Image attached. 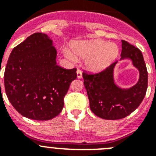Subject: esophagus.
Listing matches in <instances>:
<instances>
[{"mask_svg":"<svg viewBox=\"0 0 156 156\" xmlns=\"http://www.w3.org/2000/svg\"><path fill=\"white\" fill-rule=\"evenodd\" d=\"M76 75H77V78H78V79H81V78H82V72H81L80 69H77L76 70Z\"/></svg>","mask_w":156,"mask_h":156,"instance_id":"obj_1","label":"esophagus"}]
</instances>
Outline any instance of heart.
<instances>
[{"instance_id": "b5f03b06", "label": "heart", "mask_w": 156, "mask_h": 156, "mask_svg": "<svg viewBox=\"0 0 156 156\" xmlns=\"http://www.w3.org/2000/svg\"><path fill=\"white\" fill-rule=\"evenodd\" d=\"M71 48L73 54L64 49V55L73 62L76 61V58L85 59L86 68L91 72L106 69L119 55V48L115 43L101 39L76 41L72 44Z\"/></svg>"}]
</instances>
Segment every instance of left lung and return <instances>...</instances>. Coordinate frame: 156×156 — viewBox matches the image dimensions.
Returning a JSON list of instances; mask_svg holds the SVG:
<instances>
[{
	"mask_svg": "<svg viewBox=\"0 0 156 156\" xmlns=\"http://www.w3.org/2000/svg\"><path fill=\"white\" fill-rule=\"evenodd\" d=\"M129 59L139 71L137 83L129 88H122L115 83L114 69L118 62L112 63L99 73H83L90 110L101 119H120L132 113L140 105L148 87V71L143 55L138 48L122 41L120 60Z\"/></svg>",
	"mask_w": 156,
	"mask_h": 156,
	"instance_id": "obj_1",
	"label": "left lung"
}]
</instances>
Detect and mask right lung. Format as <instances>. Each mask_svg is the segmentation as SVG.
Instances as JSON below:
<instances>
[{
    "label": "right lung",
    "instance_id": "right-lung-1",
    "mask_svg": "<svg viewBox=\"0 0 156 156\" xmlns=\"http://www.w3.org/2000/svg\"><path fill=\"white\" fill-rule=\"evenodd\" d=\"M56 58L53 41L42 33L32 34L11 52L4 76L5 92L23 116L49 120L62 110L76 69L62 68Z\"/></svg>",
    "mask_w": 156,
    "mask_h": 156
}]
</instances>
